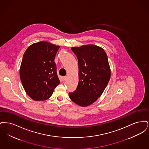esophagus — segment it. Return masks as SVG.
I'll list each match as a JSON object with an SVG mask.
<instances>
[{"instance_id": "esophagus-1", "label": "esophagus", "mask_w": 149, "mask_h": 149, "mask_svg": "<svg viewBox=\"0 0 149 149\" xmlns=\"http://www.w3.org/2000/svg\"><path fill=\"white\" fill-rule=\"evenodd\" d=\"M66 77H63V78H62V79H63V81L65 80H66Z\"/></svg>"}]
</instances>
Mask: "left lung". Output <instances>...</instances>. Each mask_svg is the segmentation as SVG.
<instances>
[{
	"label": "left lung",
	"mask_w": 149,
	"mask_h": 149,
	"mask_svg": "<svg viewBox=\"0 0 149 149\" xmlns=\"http://www.w3.org/2000/svg\"><path fill=\"white\" fill-rule=\"evenodd\" d=\"M71 50L78 58L79 83L76 90L69 93V97L79 106H88L102 94L109 81L108 57L102 47L94 45L73 47Z\"/></svg>",
	"instance_id": "obj_1"
}]
</instances>
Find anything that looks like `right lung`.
Masks as SVG:
<instances>
[{"mask_svg":"<svg viewBox=\"0 0 149 149\" xmlns=\"http://www.w3.org/2000/svg\"><path fill=\"white\" fill-rule=\"evenodd\" d=\"M60 46L46 41L35 43L26 50L19 75L29 96L36 101L49 99L60 83L55 57Z\"/></svg>","mask_w":149,"mask_h":149,"instance_id":"obj_1","label":"right lung"}]
</instances>
